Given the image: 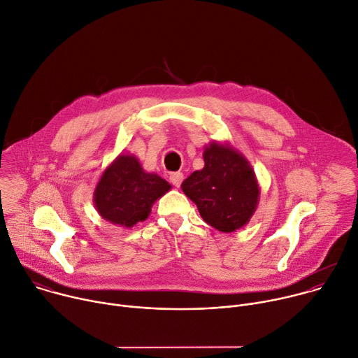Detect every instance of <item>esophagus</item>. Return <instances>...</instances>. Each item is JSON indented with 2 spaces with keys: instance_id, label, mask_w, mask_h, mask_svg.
Segmentation results:
<instances>
[{
  "instance_id": "1",
  "label": "esophagus",
  "mask_w": 358,
  "mask_h": 358,
  "mask_svg": "<svg viewBox=\"0 0 358 358\" xmlns=\"http://www.w3.org/2000/svg\"><path fill=\"white\" fill-rule=\"evenodd\" d=\"M182 178H184V174L181 171H176V173H171L170 174V182L174 185V187H180L181 182H182Z\"/></svg>"
}]
</instances>
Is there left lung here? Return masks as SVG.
I'll use <instances>...</instances> for the list:
<instances>
[{"label":"left lung","mask_w":358,"mask_h":358,"mask_svg":"<svg viewBox=\"0 0 358 358\" xmlns=\"http://www.w3.org/2000/svg\"><path fill=\"white\" fill-rule=\"evenodd\" d=\"M205 166L181 184L202 219L223 233L246 226L255 215L260 185L249 160L227 142H210L203 149Z\"/></svg>","instance_id":"8db88e82"}]
</instances>
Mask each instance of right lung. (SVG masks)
<instances>
[{
  "label": "right lung",
  "mask_w": 358,
  "mask_h": 358,
  "mask_svg": "<svg viewBox=\"0 0 358 358\" xmlns=\"http://www.w3.org/2000/svg\"><path fill=\"white\" fill-rule=\"evenodd\" d=\"M170 189L171 184L145 171L136 156L121 153L102 171L92 202L102 219L129 229L146 220L153 203Z\"/></svg>",
  "instance_id": "1"
}]
</instances>
